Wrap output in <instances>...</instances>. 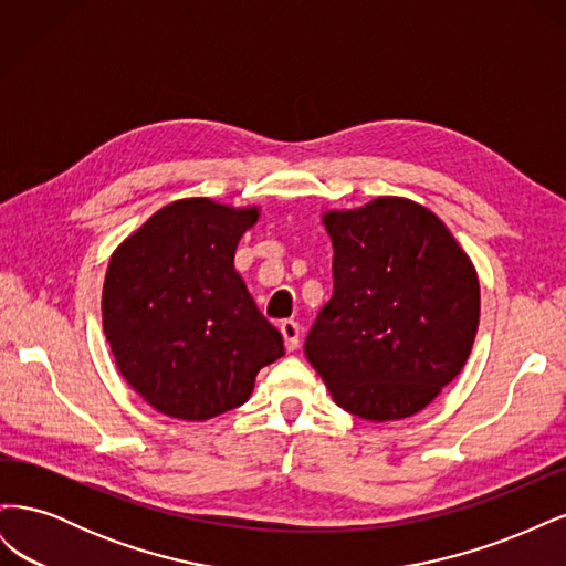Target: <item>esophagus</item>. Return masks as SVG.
I'll return each instance as SVG.
<instances>
[{"label":"esophagus","mask_w":566,"mask_h":566,"mask_svg":"<svg viewBox=\"0 0 566 566\" xmlns=\"http://www.w3.org/2000/svg\"><path fill=\"white\" fill-rule=\"evenodd\" d=\"M281 335H283V339H285V349L287 352H295L297 347H300V323H295V321H283L281 325Z\"/></svg>","instance_id":"1"}]
</instances>
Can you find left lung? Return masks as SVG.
<instances>
[{"instance_id": "obj_1", "label": "left lung", "mask_w": 566, "mask_h": 566, "mask_svg": "<svg viewBox=\"0 0 566 566\" xmlns=\"http://www.w3.org/2000/svg\"><path fill=\"white\" fill-rule=\"evenodd\" d=\"M333 241V297L304 354L347 413L403 420L465 366L479 328V276L424 205L382 196L321 214Z\"/></svg>"}]
</instances>
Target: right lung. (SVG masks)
<instances>
[{
	"label": "right lung",
	"instance_id": "right-lung-1",
	"mask_svg": "<svg viewBox=\"0 0 566 566\" xmlns=\"http://www.w3.org/2000/svg\"><path fill=\"white\" fill-rule=\"evenodd\" d=\"M260 205L181 198L119 243L101 316L119 375L158 413L205 422L250 399L254 378L283 356L233 266Z\"/></svg>",
	"mask_w": 566,
	"mask_h": 566
}]
</instances>
